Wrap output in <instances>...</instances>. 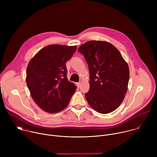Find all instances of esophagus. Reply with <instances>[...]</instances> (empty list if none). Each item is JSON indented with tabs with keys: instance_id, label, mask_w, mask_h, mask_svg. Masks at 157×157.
<instances>
[{
	"instance_id": "34e87169",
	"label": "esophagus",
	"mask_w": 157,
	"mask_h": 157,
	"mask_svg": "<svg viewBox=\"0 0 157 157\" xmlns=\"http://www.w3.org/2000/svg\"><path fill=\"white\" fill-rule=\"evenodd\" d=\"M76 84V86H77L78 87H79L80 86H81V83H80V82H77Z\"/></svg>"
}]
</instances>
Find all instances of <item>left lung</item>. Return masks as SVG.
<instances>
[{
  "mask_svg": "<svg viewBox=\"0 0 157 157\" xmlns=\"http://www.w3.org/2000/svg\"><path fill=\"white\" fill-rule=\"evenodd\" d=\"M88 64L90 88L85 98L94 110L101 114L115 110L127 91L129 68L119 51L104 41H89L81 45Z\"/></svg>",
  "mask_w": 157,
  "mask_h": 157,
  "instance_id": "1",
  "label": "left lung"
}]
</instances>
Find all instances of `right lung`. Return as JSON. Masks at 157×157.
I'll list each match as a JSON object with an SVG mask.
<instances>
[{
    "label": "right lung",
    "mask_w": 157,
    "mask_h": 157,
    "mask_svg": "<svg viewBox=\"0 0 157 157\" xmlns=\"http://www.w3.org/2000/svg\"><path fill=\"white\" fill-rule=\"evenodd\" d=\"M76 46L50 44L30 61L26 82L35 102L48 113H59L68 105L76 86L67 78L66 63Z\"/></svg>",
    "instance_id": "obj_1"
}]
</instances>
